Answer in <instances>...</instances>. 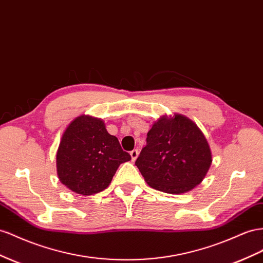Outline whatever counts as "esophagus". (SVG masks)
Wrapping results in <instances>:
<instances>
[{
  "mask_svg": "<svg viewBox=\"0 0 263 263\" xmlns=\"http://www.w3.org/2000/svg\"><path fill=\"white\" fill-rule=\"evenodd\" d=\"M138 155H139V153H138V151L137 149H134V151H132L130 152V156H132V160L133 161H135L137 159V157H138Z\"/></svg>",
  "mask_w": 263,
  "mask_h": 263,
  "instance_id": "34e87169",
  "label": "esophagus"
}]
</instances>
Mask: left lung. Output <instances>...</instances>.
<instances>
[{"mask_svg":"<svg viewBox=\"0 0 263 263\" xmlns=\"http://www.w3.org/2000/svg\"><path fill=\"white\" fill-rule=\"evenodd\" d=\"M146 140L135 165L152 188L183 194L207 175L212 162L210 147L199 127L188 117H160Z\"/></svg>","mask_w":263,"mask_h":263,"instance_id":"obj_1","label":"left lung"}]
</instances>
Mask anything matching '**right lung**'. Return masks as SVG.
Here are the masks:
<instances>
[{"mask_svg":"<svg viewBox=\"0 0 263 263\" xmlns=\"http://www.w3.org/2000/svg\"><path fill=\"white\" fill-rule=\"evenodd\" d=\"M132 159L102 119L82 115L64 132L56 154L61 182L76 194L89 196L109 186L117 168Z\"/></svg>","mask_w":263,"mask_h":263,"instance_id":"obj_1","label":"right lung"}]
</instances>
